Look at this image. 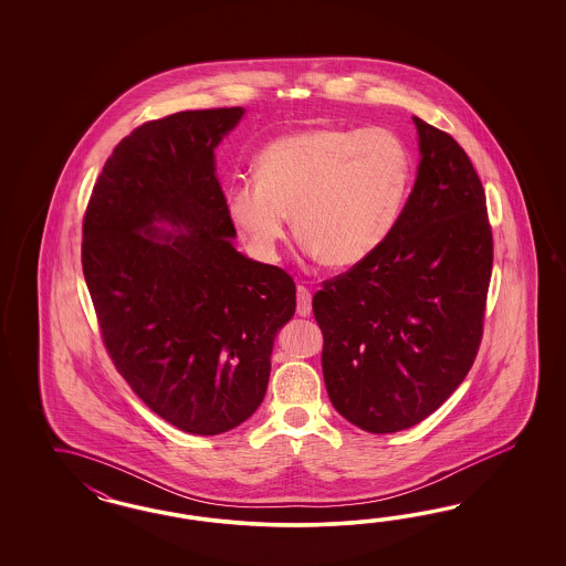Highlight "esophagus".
Wrapping results in <instances>:
<instances>
[{
  "instance_id": "esophagus-1",
  "label": "esophagus",
  "mask_w": 566,
  "mask_h": 566,
  "mask_svg": "<svg viewBox=\"0 0 566 566\" xmlns=\"http://www.w3.org/2000/svg\"><path fill=\"white\" fill-rule=\"evenodd\" d=\"M296 313L301 317H307L311 315V291L305 286H298L296 289Z\"/></svg>"
}]
</instances>
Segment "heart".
Returning <instances> with one entry per match:
<instances>
[{
    "instance_id": "obj_1",
    "label": "heart",
    "mask_w": 566,
    "mask_h": 566,
    "mask_svg": "<svg viewBox=\"0 0 566 566\" xmlns=\"http://www.w3.org/2000/svg\"><path fill=\"white\" fill-rule=\"evenodd\" d=\"M409 174L405 145L386 128H313L263 147L258 182L228 189L226 209L263 259L277 255L292 216L308 255L353 268L390 234Z\"/></svg>"
}]
</instances>
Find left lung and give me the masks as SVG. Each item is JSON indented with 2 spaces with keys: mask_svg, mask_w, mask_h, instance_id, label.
I'll use <instances>...</instances> for the list:
<instances>
[{
  "mask_svg": "<svg viewBox=\"0 0 566 566\" xmlns=\"http://www.w3.org/2000/svg\"><path fill=\"white\" fill-rule=\"evenodd\" d=\"M421 161L407 206L376 251L324 282L313 315L334 409L371 433L423 421L478 357L494 242L463 147L412 118Z\"/></svg>",
  "mask_w": 566,
  "mask_h": 566,
  "instance_id": "8db88e82",
  "label": "left lung"
}]
</instances>
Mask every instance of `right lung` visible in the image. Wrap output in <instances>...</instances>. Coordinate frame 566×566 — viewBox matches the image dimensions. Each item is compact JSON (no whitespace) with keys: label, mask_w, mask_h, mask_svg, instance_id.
Returning <instances> with one entry per match:
<instances>
[{"label":"right lung","mask_w":566,"mask_h":566,"mask_svg":"<svg viewBox=\"0 0 566 566\" xmlns=\"http://www.w3.org/2000/svg\"><path fill=\"white\" fill-rule=\"evenodd\" d=\"M242 114L138 126L107 157L83 220V274L109 357L151 411L197 436L258 411L275 334L296 307L291 275L232 244L213 149Z\"/></svg>","instance_id":"obj_1"}]
</instances>
